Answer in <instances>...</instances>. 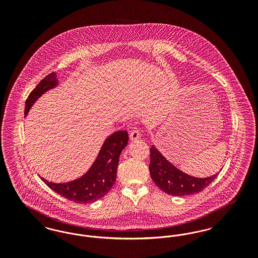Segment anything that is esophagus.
I'll return each instance as SVG.
<instances>
[{"label":"esophagus","mask_w":258,"mask_h":258,"mask_svg":"<svg viewBox=\"0 0 258 258\" xmlns=\"http://www.w3.org/2000/svg\"><path fill=\"white\" fill-rule=\"evenodd\" d=\"M140 136H141V134H140L139 128H135V130L132 131V133H131V135H130V138H131L132 141H135V140L139 139Z\"/></svg>","instance_id":"34e87169"}]
</instances>
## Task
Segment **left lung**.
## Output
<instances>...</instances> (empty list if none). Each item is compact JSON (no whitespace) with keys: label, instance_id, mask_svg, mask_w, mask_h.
Masks as SVG:
<instances>
[{"label":"left lung","instance_id":"left-lung-1","mask_svg":"<svg viewBox=\"0 0 258 258\" xmlns=\"http://www.w3.org/2000/svg\"><path fill=\"white\" fill-rule=\"evenodd\" d=\"M149 170L154 183L165 194L174 197H186L202 191L217 177L196 178L176 168L154 145L150 149Z\"/></svg>","mask_w":258,"mask_h":258}]
</instances>
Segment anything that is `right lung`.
I'll list each match as a JSON object with an SVG mask.
<instances>
[{"label":"right lung","instance_id":"1","mask_svg":"<svg viewBox=\"0 0 258 258\" xmlns=\"http://www.w3.org/2000/svg\"><path fill=\"white\" fill-rule=\"evenodd\" d=\"M57 74H48L44 77L29 95L25 104V116L31 107L45 92L58 85ZM128 135L125 131H119L108 136L98 153L90 169L80 178L62 184L48 182L41 177V180L52 190L71 201L79 204L95 202L105 197L116 181L119 157L127 145Z\"/></svg>","mask_w":258,"mask_h":258}]
</instances>
